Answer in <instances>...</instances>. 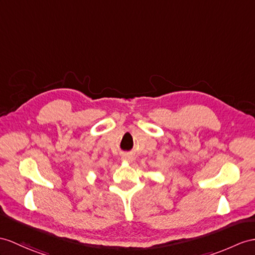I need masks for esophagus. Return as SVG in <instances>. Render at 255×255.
Returning a JSON list of instances; mask_svg holds the SVG:
<instances>
[{"label": "esophagus", "instance_id": "obj_1", "mask_svg": "<svg viewBox=\"0 0 255 255\" xmlns=\"http://www.w3.org/2000/svg\"><path fill=\"white\" fill-rule=\"evenodd\" d=\"M122 160L128 161V162H131V161H133V157L129 156V154H123Z\"/></svg>", "mask_w": 255, "mask_h": 255}]
</instances>
